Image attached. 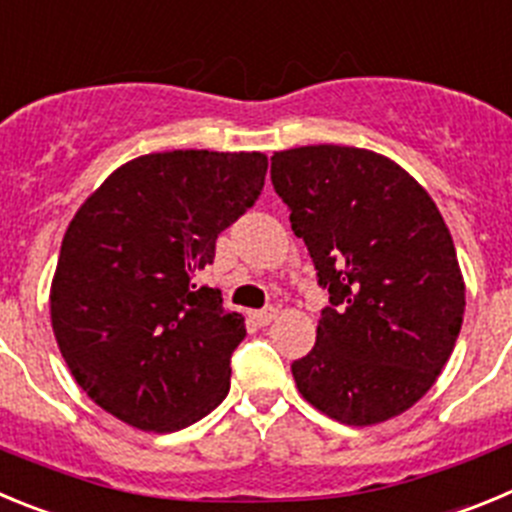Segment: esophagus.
Instances as JSON below:
<instances>
[{
    "mask_svg": "<svg viewBox=\"0 0 512 512\" xmlns=\"http://www.w3.org/2000/svg\"><path fill=\"white\" fill-rule=\"evenodd\" d=\"M252 319L257 321L260 326H267V324H273L275 319H278V308H262V311H255L252 313Z\"/></svg>",
    "mask_w": 512,
    "mask_h": 512,
    "instance_id": "esophagus-1",
    "label": "esophagus"
}]
</instances>
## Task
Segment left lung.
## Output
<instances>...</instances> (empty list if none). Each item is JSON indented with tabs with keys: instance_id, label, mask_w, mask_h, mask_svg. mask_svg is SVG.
Here are the masks:
<instances>
[{
	"instance_id": "1",
	"label": "left lung",
	"mask_w": 512,
	"mask_h": 512,
	"mask_svg": "<svg viewBox=\"0 0 512 512\" xmlns=\"http://www.w3.org/2000/svg\"><path fill=\"white\" fill-rule=\"evenodd\" d=\"M270 178L329 290L298 393L347 426L405 413L449 362L464 278L444 216L395 160L365 147L273 153Z\"/></svg>"
}]
</instances>
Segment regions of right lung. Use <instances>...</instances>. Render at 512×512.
Segmentation results:
<instances>
[{
    "mask_svg": "<svg viewBox=\"0 0 512 512\" xmlns=\"http://www.w3.org/2000/svg\"><path fill=\"white\" fill-rule=\"evenodd\" d=\"M265 173V153L140 155L73 214L50 324L78 388L119 421L170 434L227 398L245 316L224 311L222 290L196 288V273Z\"/></svg>",
    "mask_w": 512,
    "mask_h": 512,
    "instance_id": "add662e5",
    "label": "right lung"
}]
</instances>
